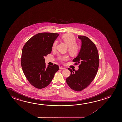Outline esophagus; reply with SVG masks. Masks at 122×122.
<instances>
[{
  "label": "esophagus",
  "mask_w": 122,
  "mask_h": 122,
  "mask_svg": "<svg viewBox=\"0 0 122 122\" xmlns=\"http://www.w3.org/2000/svg\"><path fill=\"white\" fill-rule=\"evenodd\" d=\"M59 69H60V70H63V69H65V68H63V67H62V66H60V67H59Z\"/></svg>",
  "instance_id": "obj_1"
}]
</instances>
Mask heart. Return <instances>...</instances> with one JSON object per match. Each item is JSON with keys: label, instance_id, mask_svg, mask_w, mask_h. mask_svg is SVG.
Wrapping results in <instances>:
<instances>
[{"label": "heart", "instance_id": "obj_1", "mask_svg": "<svg viewBox=\"0 0 122 122\" xmlns=\"http://www.w3.org/2000/svg\"><path fill=\"white\" fill-rule=\"evenodd\" d=\"M62 40H63L68 46V52L70 54L73 56H75L78 54L80 51V47L76 43V38L73 34H66L62 36ZM57 44V41L56 40L53 44L52 48L55 49ZM59 60L64 61L68 60L67 55L59 56Z\"/></svg>", "mask_w": 122, "mask_h": 122}]
</instances>
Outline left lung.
Masks as SVG:
<instances>
[{"mask_svg":"<svg viewBox=\"0 0 122 122\" xmlns=\"http://www.w3.org/2000/svg\"><path fill=\"white\" fill-rule=\"evenodd\" d=\"M78 38L81 40V46L73 62L80 64L79 69L73 71L68 68L71 75L66 81L72 89L79 92L86 88L94 80L98 71L99 58L97 48L92 40L86 36H78Z\"/></svg>","mask_w":122,"mask_h":122,"instance_id":"1","label":"left lung"}]
</instances>
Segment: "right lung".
<instances>
[{"instance_id": "obj_1", "label": "right lung", "mask_w": 122, "mask_h": 122, "mask_svg": "<svg viewBox=\"0 0 122 122\" xmlns=\"http://www.w3.org/2000/svg\"><path fill=\"white\" fill-rule=\"evenodd\" d=\"M59 34L40 33L26 42L22 48L21 66L25 75L35 88L42 89L48 86L59 70V66H46L45 56L52 51V46Z\"/></svg>"}]
</instances>
